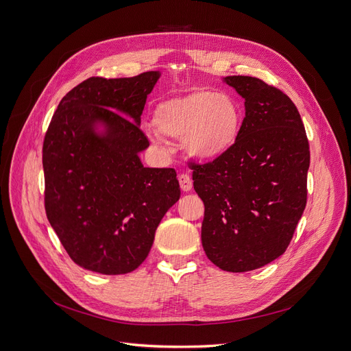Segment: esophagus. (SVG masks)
<instances>
[{
    "label": "esophagus",
    "instance_id": "34e87169",
    "mask_svg": "<svg viewBox=\"0 0 351 351\" xmlns=\"http://www.w3.org/2000/svg\"><path fill=\"white\" fill-rule=\"evenodd\" d=\"M178 181H180V187L182 191H190L193 189V180L187 173L180 174Z\"/></svg>",
    "mask_w": 351,
    "mask_h": 351
}]
</instances>
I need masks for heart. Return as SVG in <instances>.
I'll return each instance as SVG.
<instances>
[{
	"label": "heart",
	"instance_id": "1",
	"mask_svg": "<svg viewBox=\"0 0 351 351\" xmlns=\"http://www.w3.org/2000/svg\"><path fill=\"white\" fill-rule=\"evenodd\" d=\"M153 123L161 136L182 140L186 153L214 161L234 147L243 125L240 104L228 94L198 90L158 103Z\"/></svg>",
	"mask_w": 351,
	"mask_h": 351
}]
</instances>
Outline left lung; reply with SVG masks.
<instances>
[{
  "label": "left lung",
  "mask_w": 351,
  "mask_h": 351,
  "mask_svg": "<svg viewBox=\"0 0 351 351\" xmlns=\"http://www.w3.org/2000/svg\"><path fill=\"white\" fill-rule=\"evenodd\" d=\"M224 81L245 99L240 136L223 157L190 169L204 203L202 243L208 260L244 273L287 250L307 203L310 147L289 95L256 77Z\"/></svg>",
  "instance_id": "1"
}]
</instances>
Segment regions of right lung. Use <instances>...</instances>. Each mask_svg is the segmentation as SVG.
I'll return each instance as SVG.
<instances>
[{
  "mask_svg": "<svg viewBox=\"0 0 351 351\" xmlns=\"http://www.w3.org/2000/svg\"><path fill=\"white\" fill-rule=\"evenodd\" d=\"M158 71L130 78L91 77L61 99L43 144L44 206L66 254L99 274L134 271L156 230L180 198L174 169H148L140 130ZM103 122L106 132H95Z\"/></svg>",
  "mask_w": 351,
  "mask_h": 351,
  "instance_id": "1",
  "label": "right lung"
}]
</instances>
